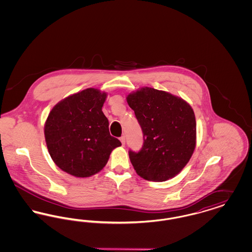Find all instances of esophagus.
<instances>
[{
    "mask_svg": "<svg viewBox=\"0 0 252 252\" xmlns=\"http://www.w3.org/2000/svg\"><path fill=\"white\" fill-rule=\"evenodd\" d=\"M120 141L122 144L125 145V144H126V137H125V136H122L120 138Z\"/></svg>",
    "mask_w": 252,
    "mask_h": 252,
    "instance_id": "esophagus-1",
    "label": "esophagus"
}]
</instances>
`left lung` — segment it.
<instances>
[{"label": "left lung", "instance_id": "8db88e82", "mask_svg": "<svg viewBox=\"0 0 252 252\" xmlns=\"http://www.w3.org/2000/svg\"><path fill=\"white\" fill-rule=\"evenodd\" d=\"M144 133V145L129 158L144 180L165 181L177 176L190 160L196 145L192 107L179 96L144 87L126 96Z\"/></svg>", "mask_w": 252, "mask_h": 252}]
</instances>
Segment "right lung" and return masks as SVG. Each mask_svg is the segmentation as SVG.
<instances>
[{"instance_id":"right-lung-1","label":"right lung","mask_w":252,"mask_h":252,"mask_svg":"<svg viewBox=\"0 0 252 252\" xmlns=\"http://www.w3.org/2000/svg\"><path fill=\"white\" fill-rule=\"evenodd\" d=\"M108 94L89 88L60 101L44 125L49 154L57 166L76 178H89L106 166L122 145L109 134L102 107Z\"/></svg>"}]
</instances>
